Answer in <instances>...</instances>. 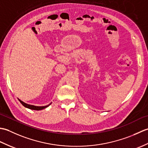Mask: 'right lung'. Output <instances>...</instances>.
Wrapping results in <instances>:
<instances>
[{"instance_id": "add662e5", "label": "right lung", "mask_w": 148, "mask_h": 148, "mask_svg": "<svg viewBox=\"0 0 148 148\" xmlns=\"http://www.w3.org/2000/svg\"><path fill=\"white\" fill-rule=\"evenodd\" d=\"M19 101H20L21 102V103L22 105H23V106L25 107V108H29L30 109H32V110H36V111H39V110H42L43 109H45L47 107H48L51 103H49V105L48 106H33V105H30V104H28V103H26L23 102V101H21V100H20V99H18Z\"/></svg>"}]
</instances>
